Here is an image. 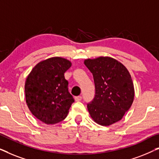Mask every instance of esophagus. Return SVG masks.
I'll use <instances>...</instances> for the list:
<instances>
[{"mask_svg": "<svg viewBox=\"0 0 159 159\" xmlns=\"http://www.w3.org/2000/svg\"><path fill=\"white\" fill-rule=\"evenodd\" d=\"M75 101L79 102V101H80L82 100V96H76L75 98Z\"/></svg>", "mask_w": 159, "mask_h": 159, "instance_id": "esophagus-1", "label": "esophagus"}]
</instances>
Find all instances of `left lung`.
<instances>
[{
    "instance_id": "1",
    "label": "left lung",
    "mask_w": 159,
    "mask_h": 159,
    "mask_svg": "<svg viewBox=\"0 0 159 159\" xmlns=\"http://www.w3.org/2000/svg\"><path fill=\"white\" fill-rule=\"evenodd\" d=\"M84 64L93 74L95 87L94 99L87 106L91 118L102 126L121 120L134 101V84L129 71L108 56L88 58Z\"/></svg>"
}]
</instances>
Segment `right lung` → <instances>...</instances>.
Wrapping results in <instances>:
<instances>
[{
  "instance_id": "1",
  "label": "right lung",
  "mask_w": 159,
  "mask_h": 159,
  "mask_svg": "<svg viewBox=\"0 0 159 159\" xmlns=\"http://www.w3.org/2000/svg\"><path fill=\"white\" fill-rule=\"evenodd\" d=\"M71 66L66 58H49L37 64L26 79V103L32 114L43 123L54 125L64 120L75 101L64 77Z\"/></svg>"
}]
</instances>
